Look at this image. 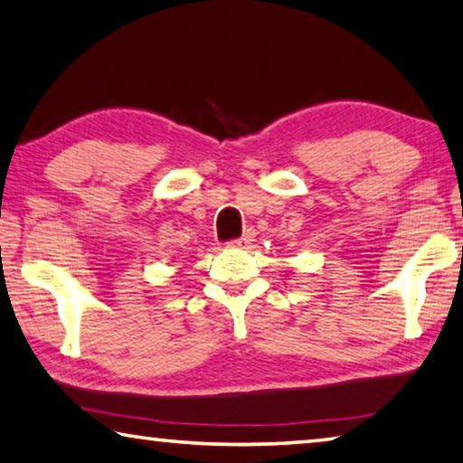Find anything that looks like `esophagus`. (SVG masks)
Returning <instances> with one entry per match:
<instances>
[{"mask_svg":"<svg viewBox=\"0 0 463 463\" xmlns=\"http://www.w3.org/2000/svg\"><path fill=\"white\" fill-rule=\"evenodd\" d=\"M253 239H255V232H253V229H247V232L242 234L241 239H234V241H231L229 245H231V247H247L249 242L253 241Z\"/></svg>","mask_w":463,"mask_h":463,"instance_id":"1","label":"esophagus"}]
</instances>
